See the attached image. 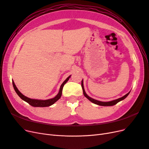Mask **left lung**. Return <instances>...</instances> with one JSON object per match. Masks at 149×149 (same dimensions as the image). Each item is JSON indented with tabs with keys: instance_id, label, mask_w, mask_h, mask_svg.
I'll list each match as a JSON object with an SVG mask.
<instances>
[{
	"instance_id": "left-lung-1",
	"label": "left lung",
	"mask_w": 149,
	"mask_h": 149,
	"mask_svg": "<svg viewBox=\"0 0 149 149\" xmlns=\"http://www.w3.org/2000/svg\"><path fill=\"white\" fill-rule=\"evenodd\" d=\"M81 86H82V89H83V94H84V96L86 97L87 99H88V100L91 102H93L94 104H96L100 105V106H114V105L118 103V102H119V101L124 100V99L129 95V94L130 93V92L128 93L127 94H126L125 96L118 99V100H116L112 101H109V102H102V101H97V100H94V99L90 97L89 96H88L87 95L86 93V92L84 91V89L83 81H82V82H81Z\"/></svg>"
}]
</instances>
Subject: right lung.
<instances>
[{"mask_svg": "<svg viewBox=\"0 0 149 149\" xmlns=\"http://www.w3.org/2000/svg\"><path fill=\"white\" fill-rule=\"evenodd\" d=\"M70 76H68V77L65 80V81L62 83V84L61 85V86H60V91H59V93H58L57 95L55 97L50 99V100H32V99H30L27 97H26L24 95H23V94H22L19 91V90H18L14 82H13V81H12V84H13V88H14L15 92L18 94V96H19L22 99V100H23L24 101H26V102H28L29 104L31 105V106H33V107H47V106H49L53 104L54 103H55L56 101H57L61 97L63 88L65 84H66V83L68 81L69 78H70Z\"/></svg>", "mask_w": 149, "mask_h": 149, "instance_id": "obj_1", "label": "right lung"}]
</instances>
